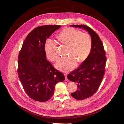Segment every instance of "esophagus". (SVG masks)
Masks as SVG:
<instances>
[{"instance_id": "1", "label": "esophagus", "mask_w": 124, "mask_h": 124, "mask_svg": "<svg viewBox=\"0 0 124 124\" xmlns=\"http://www.w3.org/2000/svg\"><path fill=\"white\" fill-rule=\"evenodd\" d=\"M64 76H65V81H68V78H67V74L66 73H64Z\"/></svg>"}]
</instances>
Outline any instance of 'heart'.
<instances>
[{"mask_svg": "<svg viewBox=\"0 0 124 124\" xmlns=\"http://www.w3.org/2000/svg\"><path fill=\"white\" fill-rule=\"evenodd\" d=\"M59 42L67 46L66 54L68 57L60 59L55 67L60 71L68 72L73 70L77 62L82 63L88 58L92 48L91 36L86 32L71 27L64 28L57 36ZM44 51L47 58L51 62L58 58L56 43L51 39L46 40Z\"/></svg>", "mask_w": 124, "mask_h": 124, "instance_id": "b5f03b06", "label": "heart"}]
</instances>
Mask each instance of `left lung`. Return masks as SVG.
<instances>
[{
	"label": "left lung",
	"mask_w": 124,
	"mask_h": 124,
	"mask_svg": "<svg viewBox=\"0 0 124 124\" xmlns=\"http://www.w3.org/2000/svg\"><path fill=\"white\" fill-rule=\"evenodd\" d=\"M71 26L86 30L92 39V48L88 58L79 68L67 75L68 79L78 86L77 90L71 93V96L76 99L83 100L93 95L101 85L105 73L106 52L99 36L91 28L85 25Z\"/></svg>",
	"instance_id": "left-lung-1"
}]
</instances>
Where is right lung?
Returning a JSON list of instances; mask_svg holds the SVG:
<instances>
[{"mask_svg":"<svg viewBox=\"0 0 124 124\" xmlns=\"http://www.w3.org/2000/svg\"><path fill=\"white\" fill-rule=\"evenodd\" d=\"M60 25H44L30 32L22 44L18 58V76L27 95L34 100L45 102L54 93L56 84L63 82L64 75L46 59V40Z\"/></svg>","mask_w":124,"mask_h":124,"instance_id":"1","label":"right lung"}]
</instances>
